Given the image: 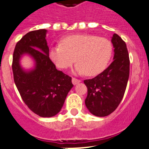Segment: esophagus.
<instances>
[{
	"label": "esophagus",
	"instance_id": "obj_1",
	"mask_svg": "<svg viewBox=\"0 0 149 149\" xmlns=\"http://www.w3.org/2000/svg\"><path fill=\"white\" fill-rule=\"evenodd\" d=\"M72 84H74V85H76V84H77L78 83L81 82V81L80 80H78V79H76V78H74V77H72Z\"/></svg>",
	"mask_w": 149,
	"mask_h": 149
}]
</instances>
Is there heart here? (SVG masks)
<instances>
[{
	"label": "heart",
	"instance_id": "b5f03b06",
	"mask_svg": "<svg viewBox=\"0 0 149 149\" xmlns=\"http://www.w3.org/2000/svg\"><path fill=\"white\" fill-rule=\"evenodd\" d=\"M112 54V44L106 38L89 34H74L63 38L60 45L51 46L48 55L56 67L67 68L75 60L74 72L95 75L107 66Z\"/></svg>",
	"mask_w": 149,
	"mask_h": 149
}]
</instances>
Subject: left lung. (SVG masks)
I'll list each match as a JSON object with an SVG mask.
<instances>
[{"instance_id":"8db88e82","label":"left lung","mask_w":149,"mask_h":149,"mask_svg":"<svg viewBox=\"0 0 149 149\" xmlns=\"http://www.w3.org/2000/svg\"><path fill=\"white\" fill-rule=\"evenodd\" d=\"M111 42L113 61L94 78L84 81L88 89L85 104L91 113L98 117L110 115L117 108L128 81L130 60L125 42L116 33L112 36Z\"/></svg>"}]
</instances>
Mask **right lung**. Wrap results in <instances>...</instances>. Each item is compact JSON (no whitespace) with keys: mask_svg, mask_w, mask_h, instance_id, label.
Masks as SVG:
<instances>
[{"mask_svg":"<svg viewBox=\"0 0 149 149\" xmlns=\"http://www.w3.org/2000/svg\"><path fill=\"white\" fill-rule=\"evenodd\" d=\"M45 29L27 33L15 45L13 58L14 81L24 102L41 117H52L61 110L68 92L73 87L72 77L58 71L49 58ZM24 56L34 61L25 70L20 64Z\"/></svg>","mask_w":149,"mask_h":149,"instance_id":"add662e5","label":"right lung"}]
</instances>
